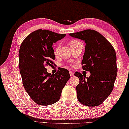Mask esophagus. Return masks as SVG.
<instances>
[{"instance_id": "34e87169", "label": "esophagus", "mask_w": 129, "mask_h": 129, "mask_svg": "<svg viewBox=\"0 0 129 129\" xmlns=\"http://www.w3.org/2000/svg\"><path fill=\"white\" fill-rule=\"evenodd\" d=\"M69 73H70V75L71 76H74V73L72 72H69Z\"/></svg>"}]
</instances>
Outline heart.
<instances>
[{
	"label": "heart",
	"mask_w": 129,
	"mask_h": 129,
	"mask_svg": "<svg viewBox=\"0 0 129 129\" xmlns=\"http://www.w3.org/2000/svg\"><path fill=\"white\" fill-rule=\"evenodd\" d=\"M79 43H80V42H79V41H77V40H72V41L70 42V46H71L76 45V44ZM59 46H57L56 47L55 50H54V52H55L56 54L57 53L58 50H59Z\"/></svg>",
	"instance_id": "b5f03b06"
}]
</instances>
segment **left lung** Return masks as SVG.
Instances as JSON below:
<instances>
[{"label": "left lung", "instance_id": "8db88e82", "mask_svg": "<svg viewBox=\"0 0 129 129\" xmlns=\"http://www.w3.org/2000/svg\"><path fill=\"white\" fill-rule=\"evenodd\" d=\"M69 35L85 42L82 68L90 72L87 77L75 72L80 80L76 86L77 99L84 105L97 106L108 98L113 89L117 73L115 50L103 35L94 30H84Z\"/></svg>", "mask_w": 129, "mask_h": 129}]
</instances>
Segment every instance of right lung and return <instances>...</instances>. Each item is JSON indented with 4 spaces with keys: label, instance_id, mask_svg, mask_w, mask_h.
Instances as JSON below:
<instances>
[{
    "label": "right lung",
    "instance_id": "add662e5",
    "mask_svg": "<svg viewBox=\"0 0 129 129\" xmlns=\"http://www.w3.org/2000/svg\"><path fill=\"white\" fill-rule=\"evenodd\" d=\"M47 30H37L26 37L19 52V69L24 88L38 105L48 106L59 100L63 88L70 79L69 71L60 69L54 75L47 72L55 59L53 44L64 38Z\"/></svg>",
    "mask_w": 129,
    "mask_h": 129
}]
</instances>
